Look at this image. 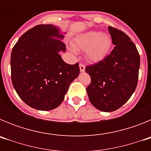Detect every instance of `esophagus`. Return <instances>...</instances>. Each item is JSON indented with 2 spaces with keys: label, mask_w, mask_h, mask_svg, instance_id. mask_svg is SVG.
Returning <instances> with one entry per match:
<instances>
[{
  "label": "esophagus",
  "mask_w": 151,
  "mask_h": 151,
  "mask_svg": "<svg viewBox=\"0 0 151 151\" xmlns=\"http://www.w3.org/2000/svg\"><path fill=\"white\" fill-rule=\"evenodd\" d=\"M79 69H80V72H85V66L84 64L82 63H80L79 64Z\"/></svg>",
  "instance_id": "esophagus-1"
}]
</instances>
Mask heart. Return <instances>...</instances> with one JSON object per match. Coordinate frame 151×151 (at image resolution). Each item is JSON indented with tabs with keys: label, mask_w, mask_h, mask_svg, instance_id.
<instances>
[{
	"label": "heart",
	"mask_w": 151,
	"mask_h": 151,
	"mask_svg": "<svg viewBox=\"0 0 151 151\" xmlns=\"http://www.w3.org/2000/svg\"><path fill=\"white\" fill-rule=\"evenodd\" d=\"M72 45L75 50H85L86 59L91 63H96L101 61L109 54L112 40L107 35L91 31L77 35Z\"/></svg>",
	"instance_id": "heart-1"
}]
</instances>
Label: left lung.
Instances as JSON below:
<instances>
[{"instance_id":"8db88e82","label":"left lung","mask_w":151,"mask_h":151,"mask_svg":"<svg viewBox=\"0 0 151 151\" xmlns=\"http://www.w3.org/2000/svg\"><path fill=\"white\" fill-rule=\"evenodd\" d=\"M113 44L110 54L100 62L87 66L91 76L86 88L89 101L97 110L112 112L129 101L137 87L140 56L127 35L109 26Z\"/></svg>"}]
</instances>
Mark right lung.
<instances>
[{
	"label": "right lung",
	"mask_w": 151,
	"mask_h": 151,
	"mask_svg": "<svg viewBox=\"0 0 151 151\" xmlns=\"http://www.w3.org/2000/svg\"><path fill=\"white\" fill-rule=\"evenodd\" d=\"M64 36L53 25H38L24 33L13 47L10 58L13 88L28 106L38 110L55 109L69 86L79 75L78 63L63 60L60 51Z\"/></svg>",
	"instance_id": "obj_1"
}]
</instances>
